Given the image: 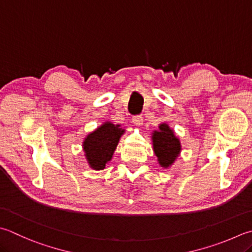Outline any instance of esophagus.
I'll use <instances>...</instances> for the list:
<instances>
[{
	"mask_svg": "<svg viewBox=\"0 0 252 252\" xmlns=\"http://www.w3.org/2000/svg\"><path fill=\"white\" fill-rule=\"evenodd\" d=\"M132 123L136 126H141L142 125V117L140 115H137V116H132Z\"/></svg>",
	"mask_w": 252,
	"mask_h": 252,
	"instance_id": "34e87169",
	"label": "esophagus"
}]
</instances>
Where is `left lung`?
<instances>
[{
    "mask_svg": "<svg viewBox=\"0 0 252 252\" xmlns=\"http://www.w3.org/2000/svg\"><path fill=\"white\" fill-rule=\"evenodd\" d=\"M153 139L154 153L160 167L168 169L174 163L180 153H181V142L175 136L173 129H171L167 123L159 125V129L155 130L151 135Z\"/></svg>",
    "mask_w": 252,
    "mask_h": 252,
    "instance_id": "obj_1",
    "label": "left lung"
}]
</instances>
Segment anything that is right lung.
<instances>
[{
    "mask_svg": "<svg viewBox=\"0 0 252 252\" xmlns=\"http://www.w3.org/2000/svg\"><path fill=\"white\" fill-rule=\"evenodd\" d=\"M124 132L125 129H123L121 125H114L111 122H105L95 130L90 132L82 144L89 167L97 171L105 169Z\"/></svg>",
    "mask_w": 252,
    "mask_h": 252,
    "instance_id": "add662e5",
    "label": "right lung"
}]
</instances>
